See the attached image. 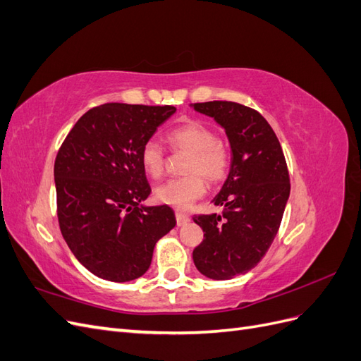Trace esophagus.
<instances>
[{"label":"esophagus","instance_id":"obj_1","mask_svg":"<svg viewBox=\"0 0 361 361\" xmlns=\"http://www.w3.org/2000/svg\"><path fill=\"white\" fill-rule=\"evenodd\" d=\"M176 221H178V226H185L190 223V215L185 214V212H176Z\"/></svg>","mask_w":361,"mask_h":361}]
</instances>
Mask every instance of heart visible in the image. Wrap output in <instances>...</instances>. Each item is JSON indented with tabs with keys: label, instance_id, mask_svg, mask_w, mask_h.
<instances>
[{
	"label": "heart",
	"instance_id": "1",
	"mask_svg": "<svg viewBox=\"0 0 361 361\" xmlns=\"http://www.w3.org/2000/svg\"><path fill=\"white\" fill-rule=\"evenodd\" d=\"M167 140L174 149L191 152L187 166L190 176L164 182L157 188L155 195L162 203L185 209L204 194L206 183L202 176L209 182L226 178L231 158L227 147L216 138L214 129L202 122L191 120L174 126L167 133ZM140 161L150 178L161 176L166 159L157 140L146 141L140 152Z\"/></svg>",
	"mask_w": 361,
	"mask_h": 361
}]
</instances>
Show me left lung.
Returning a JSON list of instances; mask_svg holds the SVG:
<instances>
[{
	"mask_svg": "<svg viewBox=\"0 0 361 361\" xmlns=\"http://www.w3.org/2000/svg\"><path fill=\"white\" fill-rule=\"evenodd\" d=\"M191 106L224 129L232 150L212 200L223 214L194 216L204 238L192 260L203 276L228 280L253 269L274 241L290 191L288 166L274 130L253 108L227 101Z\"/></svg>",
	"mask_w": 361,
	"mask_h": 361,
	"instance_id": "1",
	"label": "left lung"
}]
</instances>
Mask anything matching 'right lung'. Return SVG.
Masks as SVG:
<instances>
[{
  "mask_svg": "<svg viewBox=\"0 0 361 361\" xmlns=\"http://www.w3.org/2000/svg\"><path fill=\"white\" fill-rule=\"evenodd\" d=\"M170 105L104 104L71 129L54 164L60 231L96 277L130 281L149 269L159 239L176 226L170 206H145L150 194L140 152Z\"/></svg>",
  "mask_w": 361,
  "mask_h": 361,
  "instance_id": "add662e5",
  "label": "right lung"
}]
</instances>
